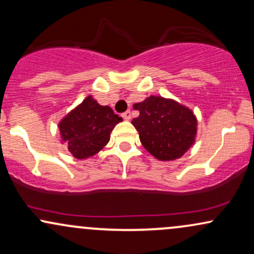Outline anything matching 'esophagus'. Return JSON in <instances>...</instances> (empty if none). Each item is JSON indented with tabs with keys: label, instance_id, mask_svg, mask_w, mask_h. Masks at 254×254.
<instances>
[{
	"label": "esophagus",
	"instance_id": "esophagus-1",
	"mask_svg": "<svg viewBox=\"0 0 254 254\" xmlns=\"http://www.w3.org/2000/svg\"><path fill=\"white\" fill-rule=\"evenodd\" d=\"M122 117H123L125 121H129V119H131V112L130 111H127V112H124L123 115H122Z\"/></svg>",
	"mask_w": 254,
	"mask_h": 254
}]
</instances>
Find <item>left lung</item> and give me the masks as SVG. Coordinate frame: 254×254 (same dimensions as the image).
Here are the masks:
<instances>
[{
    "mask_svg": "<svg viewBox=\"0 0 254 254\" xmlns=\"http://www.w3.org/2000/svg\"><path fill=\"white\" fill-rule=\"evenodd\" d=\"M139 116L132 119L139 141L145 150L160 161L180 159L197 136V118L193 111L173 99L150 95L133 105Z\"/></svg>",
    "mask_w": 254,
    "mask_h": 254,
    "instance_id": "left-lung-1",
    "label": "left lung"
}]
</instances>
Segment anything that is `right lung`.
<instances>
[{
  "label": "right lung",
  "mask_w": 254,
  "mask_h": 254,
  "mask_svg": "<svg viewBox=\"0 0 254 254\" xmlns=\"http://www.w3.org/2000/svg\"><path fill=\"white\" fill-rule=\"evenodd\" d=\"M122 121L110 106H101L88 95L58 123L61 142L74 157L88 159L109 143L111 132Z\"/></svg>",
  "instance_id": "right-lung-1"
}]
</instances>
